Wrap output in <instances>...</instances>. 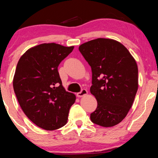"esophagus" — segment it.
I'll return each mask as SVG.
<instances>
[{
    "label": "esophagus",
    "mask_w": 158,
    "mask_h": 158,
    "mask_svg": "<svg viewBox=\"0 0 158 158\" xmlns=\"http://www.w3.org/2000/svg\"><path fill=\"white\" fill-rule=\"evenodd\" d=\"M87 94H88V90H86V89H82L81 92L77 93V97H83V96H86Z\"/></svg>",
    "instance_id": "obj_1"
}]
</instances>
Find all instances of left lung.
Wrapping results in <instances>:
<instances>
[{"instance_id":"8db88e82","label":"left lung","mask_w":158,"mask_h":158,"mask_svg":"<svg viewBox=\"0 0 158 158\" xmlns=\"http://www.w3.org/2000/svg\"><path fill=\"white\" fill-rule=\"evenodd\" d=\"M79 50L91 68V94L98 106L90 114L94 124L111 127L128 114L138 89L137 62L118 41L98 38L80 45Z\"/></svg>"}]
</instances>
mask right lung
Returning a JSON list of instances; mask_svg holds the SVG:
<instances>
[{"instance_id": "right-lung-1", "label": "right lung", "mask_w": 158, "mask_h": 158, "mask_svg": "<svg viewBox=\"0 0 158 158\" xmlns=\"http://www.w3.org/2000/svg\"><path fill=\"white\" fill-rule=\"evenodd\" d=\"M73 49L44 43L28 49L17 64L13 80L17 100L26 116L45 130L64 126L76 99L64 89L57 70Z\"/></svg>"}]
</instances>
